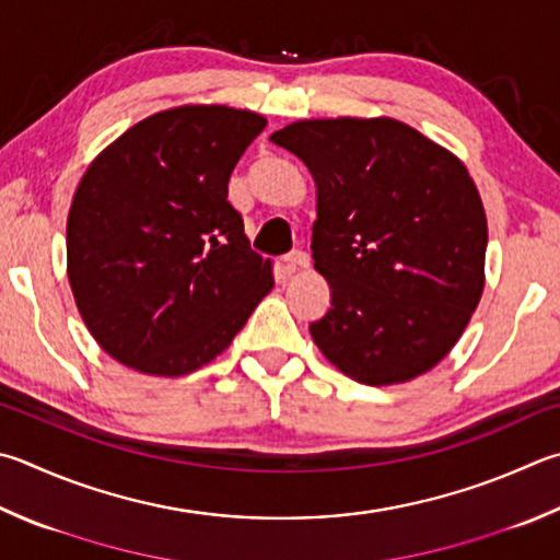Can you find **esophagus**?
Listing matches in <instances>:
<instances>
[{"label":"esophagus","mask_w":560,"mask_h":560,"mask_svg":"<svg viewBox=\"0 0 560 560\" xmlns=\"http://www.w3.org/2000/svg\"><path fill=\"white\" fill-rule=\"evenodd\" d=\"M283 264H287V269H291V271L306 269L308 264H311V257L303 249H293L291 254H287V257H283Z\"/></svg>","instance_id":"esophagus-1"}]
</instances>
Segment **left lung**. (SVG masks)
I'll return each instance as SVG.
<instances>
[{"mask_svg": "<svg viewBox=\"0 0 560 560\" xmlns=\"http://www.w3.org/2000/svg\"><path fill=\"white\" fill-rule=\"evenodd\" d=\"M271 141L318 190L313 267L332 299L311 323L318 350L370 386L433 370L485 289L487 218L463 161L392 117L301 119Z\"/></svg>", "mask_w": 560, "mask_h": 560, "instance_id": "left-lung-1", "label": "left lung"}]
</instances>
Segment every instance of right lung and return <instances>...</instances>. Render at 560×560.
<instances>
[{"instance_id": "1", "label": "right lung", "mask_w": 560, "mask_h": 560, "mask_svg": "<svg viewBox=\"0 0 560 560\" xmlns=\"http://www.w3.org/2000/svg\"><path fill=\"white\" fill-rule=\"evenodd\" d=\"M257 112L183 105L100 151L70 202L68 281L88 330L141 374L183 377L230 348L273 289L230 206Z\"/></svg>"}]
</instances>
